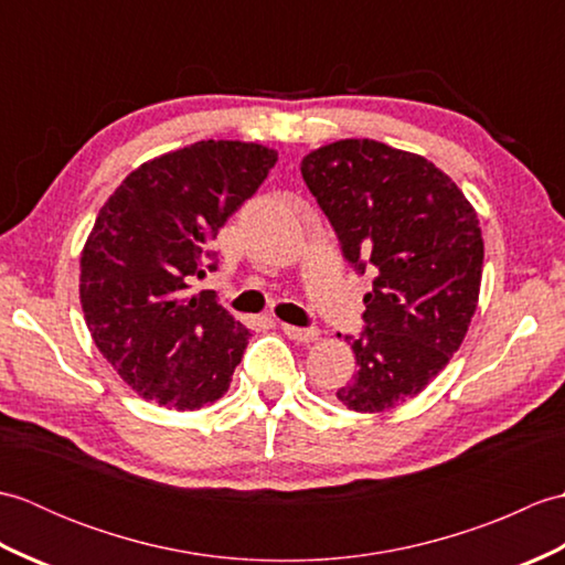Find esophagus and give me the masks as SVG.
I'll return each instance as SVG.
<instances>
[{"label":"esophagus","instance_id":"34e87169","mask_svg":"<svg viewBox=\"0 0 565 565\" xmlns=\"http://www.w3.org/2000/svg\"><path fill=\"white\" fill-rule=\"evenodd\" d=\"M284 334L289 340H296V342H316L318 340V330L316 328H296V326H281Z\"/></svg>","mask_w":565,"mask_h":565}]
</instances>
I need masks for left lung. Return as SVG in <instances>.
Instances as JSON below:
<instances>
[{
  "label": "left lung",
  "instance_id": "obj_1",
  "mask_svg": "<svg viewBox=\"0 0 565 565\" xmlns=\"http://www.w3.org/2000/svg\"><path fill=\"white\" fill-rule=\"evenodd\" d=\"M301 174L344 259L379 271L366 330L347 338L356 374L338 398L354 413L391 411L427 388L471 326L483 276L476 209L423 154L369 138L308 152Z\"/></svg>",
  "mask_w": 565,
  "mask_h": 565
}]
</instances>
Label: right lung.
<instances>
[{
	"mask_svg": "<svg viewBox=\"0 0 565 565\" xmlns=\"http://www.w3.org/2000/svg\"><path fill=\"white\" fill-rule=\"evenodd\" d=\"M276 150L199 140L142 162L104 203L79 259L84 320L106 362L146 401L199 411L227 391L249 330L191 281L255 194Z\"/></svg>",
	"mask_w": 565,
	"mask_h": 565,
	"instance_id": "obj_1",
	"label": "right lung"
}]
</instances>
